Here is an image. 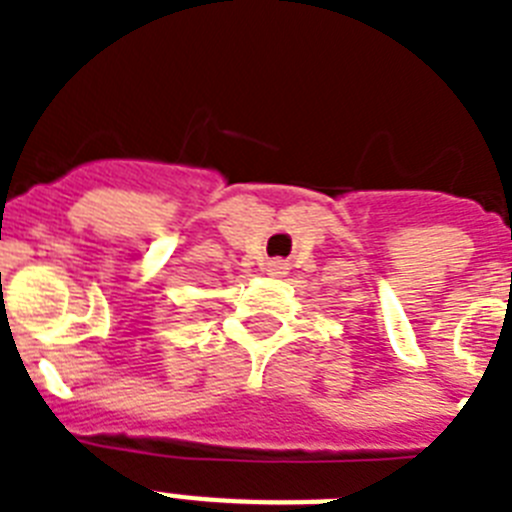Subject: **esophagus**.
Listing matches in <instances>:
<instances>
[{
	"mask_svg": "<svg viewBox=\"0 0 512 512\" xmlns=\"http://www.w3.org/2000/svg\"><path fill=\"white\" fill-rule=\"evenodd\" d=\"M266 269H269V274H284V269H287V264H284V261H269V264H266Z\"/></svg>",
	"mask_w": 512,
	"mask_h": 512,
	"instance_id": "obj_1",
	"label": "esophagus"
}]
</instances>
